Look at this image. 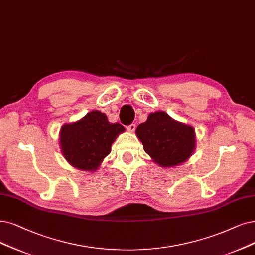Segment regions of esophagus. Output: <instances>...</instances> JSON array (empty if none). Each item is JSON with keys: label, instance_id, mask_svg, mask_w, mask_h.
<instances>
[{"label": "esophagus", "instance_id": "1", "mask_svg": "<svg viewBox=\"0 0 255 255\" xmlns=\"http://www.w3.org/2000/svg\"><path fill=\"white\" fill-rule=\"evenodd\" d=\"M127 129H128V131H130V133H133V131H135V129H136V125H135V124L128 125V126L127 127Z\"/></svg>", "mask_w": 255, "mask_h": 255}]
</instances>
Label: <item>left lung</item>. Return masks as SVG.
<instances>
[{"instance_id": "8db88e82", "label": "left lung", "mask_w": 255, "mask_h": 255, "mask_svg": "<svg viewBox=\"0 0 255 255\" xmlns=\"http://www.w3.org/2000/svg\"><path fill=\"white\" fill-rule=\"evenodd\" d=\"M146 154L163 167L177 166L188 160L196 148L192 127L172 119L167 113H150L136 129Z\"/></svg>"}]
</instances>
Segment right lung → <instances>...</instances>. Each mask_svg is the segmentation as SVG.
I'll list each match as a JSON object with an SVG mask.
<instances>
[{"instance_id": "right-lung-1", "label": "right lung", "mask_w": 255, "mask_h": 255, "mask_svg": "<svg viewBox=\"0 0 255 255\" xmlns=\"http://www.w3.org/2000/svg\"><path fill=\"white\" fill-rule=\"evenodd\" d=\"M125 128L111 124L106 114L91 111L85 117L60 128L59 144L65 159L80 170L94 171L111 152L112 143Z\"/></svg>"}]
</instances>
